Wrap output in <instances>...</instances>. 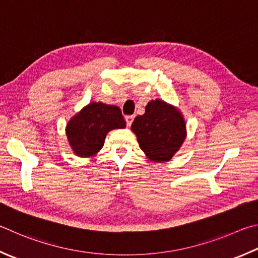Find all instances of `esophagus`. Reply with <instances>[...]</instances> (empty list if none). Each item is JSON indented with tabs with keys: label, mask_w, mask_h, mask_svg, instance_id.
Here are the masks:
<instances>
[{
	"label": "esophagus",
	"mask_w": 258,
	"mask_h": 258,
	"mask_svg": "<svg viewBox=\"0 0 258 258\" xmlns=\"http://www.w3.org/2000/svg\"><path fill=\"white\" fill-rule=\"evenodd\" d=\"M135 119V115H126L125 116V121H126V125L130 126L133 123V121Z\"/></svg>",
	"instance_id": "34e87169"
}]
</instances>
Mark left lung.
<instances>
[{"label": "left lung", "instance_id": "left-lung-1", "mask_svg": "<svg viewBox=\"0 0 258 258\" xmlns=\"http://www.w3.org/2000/svg\"><path fill=\"white\" fill-rule=\"evenodd\" d=\"M132 130L147 159L156 163L172 159L187 137L182 113L162 99L147 103L145 113L135 117Z\"/></svg>", "mask_w": 258, "mask_h": 258}]
</instances>
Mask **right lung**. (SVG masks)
Returning a JSON list of instances; mask_svg holds the SVG:
<instances>
[{
    "label": "right lung",
    "mask_w": 258,
    "mask_h": 258,
    "mask_svg": "<svg viewBox=\"0 0 258 258\" xmlns=\"http://www.w3.org/2000/svg\"><path fill=\"white\" fill-rule=\"evenodd\" d=\"M125 124L119 107L92 102L71 117L66 126V135L77 156L90 157L102 150L111 130L123 129Z\"/></svg>",
    "instance_id": "right-lung-1"
}]
</instances>
